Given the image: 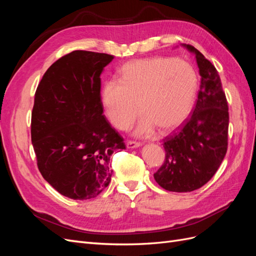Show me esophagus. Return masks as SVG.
I'll use <instances>...</instances> for the list:
<instances>
[{
	"label": "esophagus",
	"mask_w": 256,
	"mask_h": 256,
	"mask_svg": "<svg viewBox=\"0 0 256 256\" xmlns=\"http://www.w3.org/2000/svg\"><path fill=\"white\" fill-rule=\"evenodd\" d=\"M126 145L128 148H136V147H140L142 145V143L136 142V141H127Z\"/></svg>",
	"instance_id": "34e87169"
}]
</instances>
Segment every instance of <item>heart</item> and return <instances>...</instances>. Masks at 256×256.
Masks as SVG:
<instances>
[{
    "mask_svg": "<svg viewBox=\"0 0 256 256\" xmlns=\"http://www.w3.org/2000/svg\"><path fill=\"white\" fill-rule=\"evenodd\" d=\"M198 90V76L189 63L154 56L124 65L120 80L104 83L102 100L108 118L120 130L127 129L141 110L134 134L150 136L157 127L162 132L180 127L193 110Z\"/></svg>",
    "mask_w": 256,
    "mask_h": 256,
    "instance_id": "1",
    "label": "heart"
}]
</instances>
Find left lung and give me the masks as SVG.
<instances>
[{
    "mask_svg": "<svg viewBox=\"0 0 256 256\" xmlns=\"http://www.w3.org/2000/svg\"><path fill=\"white\" fill-rule=\"evenodd\" d=\"M196 54L200 85L193 113L180 131L164 140L166 159L154 174L160 187L190 192L212 180L228 150V106L216 67L191 44Z\"/></svg>",
    "mask_w": 256,
    "mask_h": 256,
    "instance_id": "obj_1",
    "label": "left lung"
}]
</instances>
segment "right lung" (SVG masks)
<instances>
[{
	"label": "right lung",
	"mask_w": 256,
	"mask_h": 256,
	"mask_svg": "<svg viewBox=\"0 0 256 256\" xmlns=\"http://www.w3.org/2000/svg\"><path fill=\"white\" fill-rule=\"evenodd\" d=\"M106 53L76 50L44 72L35 92L30 138L42 177L60 194L90 200L111 182V156L126 148L104 113Z\"/></svg>",
	"instance_id": "add662e5"
}]
</instances>
